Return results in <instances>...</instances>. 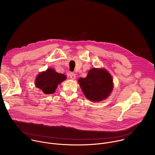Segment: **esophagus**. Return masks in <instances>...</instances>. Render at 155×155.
<instances>
[{
	"instance_id": "1",
	"label": "esophagus",
	"mask_w": 155,
	"mask_h": 155,
	"mask_svg": "<svg viewBox=\"0 0 155 155\" xmlns=\"http://www.w3.org/2000/svg\"><path fill=\"white\" fill-rule=\"evenodd\" d=\"M69 76H70V77H71V79H73V80H74L75 78V74H74V73H70V74H69Z\"/></svg>"
}]
</instances>
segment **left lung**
I'll list each match as a JSON object with an SVG mask.
<instances>
[{
  "label": "left lung",
  "mask_w": 155,
  "mask_h": 155,
  "mask_svg": "<svg viewBox=\"0 0 155 155\" xmlns=\"http://www.w3.org/2000/svg\"><path fill=\"white\" fill-rule=\"evenodd\" d=\"M78 83L86 97L94 102L105 99L113 90L112 78L105 69H91Z\"/></svg>",
  "instance_id": "1"
}]
</instances>
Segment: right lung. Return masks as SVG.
Returning <instances> with one entry per match:
<instances>
[{"label":"right lung","mask_w":155,"mask_h":155,"mask_svg":"<svg viewBox=\"0 0 155 155\" xmlns=\"http://www.w3.org/2000/svg\"><path fill=\"white\" fill-rule=\"evenodd\" d=\"M65 79V75L59 74L53 69H48L37 76L35 85L45 94H53L58 85Z\"/></svg>","instance_id":"right-lung-1"}]
</instances>
